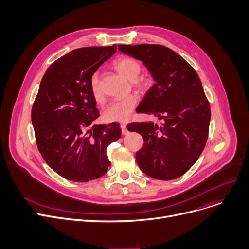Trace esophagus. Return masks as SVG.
<instances>
[{"label": "esophagus", "instance_id": "1", "mask_svg": "<svg viewBox=\"0 0 249 249\" xmlns=\"http://www.w3.org/2000/svg\"><path fill=\"white\" fill-rule=\"evenodd\" d=\"M121 130H122V134H126L128 131H127V125L125 123L121 124Z\"/></svg>", "mask_w": 249, "mask_h": 249}]
</instances>
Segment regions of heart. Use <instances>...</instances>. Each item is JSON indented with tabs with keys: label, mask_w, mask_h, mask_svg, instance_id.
I'll list each match as a JSON object with an SVG mask.
<instances>
[{
	"label": "heart",
	"mask_w": 249,
	"mask_h": 249,
	"mask_svg": "<svg viewBox=\"0 0 249 249\" xmlns=\"http://www.w3.org/2000/svg\"><path fill=\"white\" fill-rule=\"evenodd\" d=\"M114 67L120 74L132 81L134 88L140 90L145 89L147 83L144 78L138 77L141 71V65L136 59L131 57H122L115 61ZM89 88L94 99L97 102H102L104 100V96L97 73H94L90 76ZM137 103L138 98L135 95H129L121 99H116L105 108L103 113L104 118L109 122H126L131 117L137 106Z\"/></svg>",
	"instance_id": "b5f03b06"
}]
</instances>
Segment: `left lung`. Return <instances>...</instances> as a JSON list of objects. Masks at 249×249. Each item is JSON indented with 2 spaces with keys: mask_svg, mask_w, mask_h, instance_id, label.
<instances>
[{
  "mask_svg": "<svg viewBox=\"0 0 249 249\" xmlns=\"http://www.w3.org/2000/svg\"><path fill=\"white\" fill-rule=\"evenodd\" d=\"M118 49L141 60L155 82L136 111L162 120L160 125H128L129 131L144 140L136 152L137 164L155 179L179 178L197 161L208 139L211 111L200 77L188 61L165 46L118 45Z\"/></svg>",
  "mask_w": 249,
  "mask_h": 249,
  "instance_id": "left-lung-1",
  "label": "left lung"
}]
</instances>
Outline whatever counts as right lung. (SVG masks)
I'll return each mask as SVG.
<instances>
[{
    "label": "right lung",
    "instance_id": "obj_1",
    "mask_svg": "<svg viewBox=\"0 0 249 249\" xmlns=\"http://www.w3.org/2000/svg\"><path fill=\"white\" fill-rule=\"evenodd\" d=\"M116 45L74 49L52 63L34 101L31 120L46 163L62 178L89 181L107 173V147L121 136L120 125H90L100 116L89 81Z\"/></svg>",
    "mask_w": 249,
    "mask_h": 249
}]
</instances>
